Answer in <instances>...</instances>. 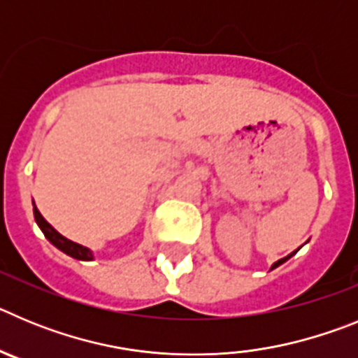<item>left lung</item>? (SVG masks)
I'll list each match as a JSON object with an SVG mask.
<instances>
[{
    "mask_svg": "<svg viewBox=\"0 0 358 358\" xmlns=\"http://www.w3.org/2000/svg\"><path fill=\"white\" fill-rule=\"evenodd\" d=\"M294 252H296V251H294ZM294 252H290V255H289V256H285V258H281V260L274 262V264H273V267H271V271H273V268H276V267H280V265H281V264H285V262H287V260H289L290 256H294Z\"/></svg>",
    "mask_w": 358,
    "mask_h": 358,
    "instance_id": "left-lung-1",
    "label": "left lung"
}]
</instances>
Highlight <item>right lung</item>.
<instances>
[{
    "mask_svg": "<svg viewBox=\"0 0 358 358\" xmlns=\"http://www.w3.org/2000/svg\"><path fill=\"white\" fill-rule=\"evenodd\" d=\"M34 217H36L37 226L41 227V231L44 233V236H46V238L50 240V243H53V245H55L59 251H62L64 255L71 256V258H75V260H82V262L94 260V255L90 248H85V245H80V243L66 238V236H62L61 233H59V231L52 226V224L46 222L43 215L39 213V210H37L36 202H34Z\"/></svg>",
    "mask_w": 358,
    "mask_h": 358,
    "instance_id": "add662e5",
    "label": "right lung"
}]
</instances>
